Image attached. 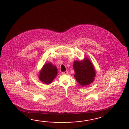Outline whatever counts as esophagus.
Wrapping results in <instances>:
<instances>
[{
	"instance_id": "1",
	"label": "esophagus",
	"mask_w": 129,
	"mask_h": 129,
	"mask_svg": "<svg viewBox=\"0 0 129 129\" xmlns=\"http://www.w3.org/2000/svg\"><path fill=\"white\" fill-rule=\"evenodd\" d=\"M62 73V74H63V75H66V74L68 73V72L67 71H64V72H63Z\"/></svg>"
}]
</instances>
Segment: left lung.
I'll use <instances>...</instances> for the list:
<instances>
[{"label": "left lung", "instance_id": "obj_1", "mask_svg": "<svg viewBox=\"0 0 129 129\" xmlns=\"http://www.w3.org/2000/svg\"><path fill=\"white\" fill-rule=\"evenodd\" d=\"M75 78L82 86L89 85L93 82L96 76L94 66L88 57L82 60L75 61L73 64Z\"/></svg>", "mask_w": 129, "mask_h": 129}]
</instances>
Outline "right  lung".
Segmentation results:
<instances>
[{"label": "right lung", "instance_id": "right-lung-1", "mask_svg": "<svg viewBox=\"0 0 129 129\" xmlns=\"http://www.w3.org/2000/svg\"><path fill=\"white\" fill-rule=\"evenodd\" d=\"M58 72L57 67L48 62L45 64L40 71L39 79L45 84H49L55 79Z\"/></svg>", "mask_w": 129, "mask_h": 129}]
</instances>
